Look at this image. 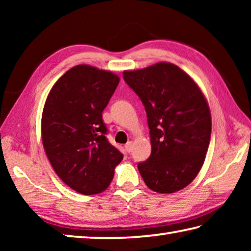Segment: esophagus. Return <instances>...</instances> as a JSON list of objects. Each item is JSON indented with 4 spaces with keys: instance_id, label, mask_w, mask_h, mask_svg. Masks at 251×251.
<instances>
[{
    "instance_id": "1",
    "label": "esophagus",
    "mask_w": 251,
    "mask_h": 251,
    "mask_svg": "<svg viewBox=\"0 0 251 251\" xmlns=\"http://www.w3.org/2000/svg\"><path fill=\"white\" fill-rule=\"evenodd\" d=\"M125 150H126L127 152H130L131 150H133V143H131V142L127 143L126 145H125Z\"/></svg>"
}]
</instances>
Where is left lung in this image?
<instances>
[{
	"mask_svg": "<svg viewBox=\"0 0 251 251\" xmlns=\"http://www.w3.org/2000/svg\"><path fill=\"white\" fill-rule=\"evenodd\" d=\"M125 82L145 106L151 154L138 164L148 188L172 194L188 186L202 166L211 115L201 88L172 63L125 71Z\"/></svg>",
	"mask_w": 251,
	"mask_h": 251,
	"instance_id": "left-lung-1",
	"label": "left lung"
}]
</instances>
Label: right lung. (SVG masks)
I'll use <instances>...</instances> for the list:
<instances>
[{"mask_svg":"<svg viewBox=\"0 0 251 251\" xmlns=\"http://www.w3.org/2000/svg\"><path fill=\"white\" fill-rule=\"evenodd\" d=\"M120 77L90 65H76L58 78L42 114V142L57 176L75 192L107 188L123 154L110 145L101 113Z\"/></svg>","mask_w":251,"mask_h":251,"instance_id":"1","label":"right lung"}]
</instances>
